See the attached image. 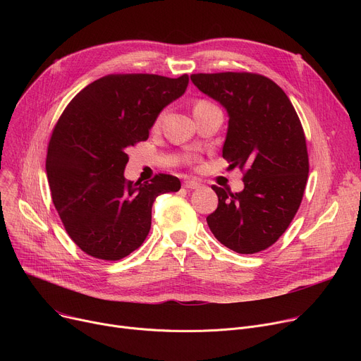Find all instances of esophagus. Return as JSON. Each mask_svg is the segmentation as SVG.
I'll return each mask as SVG.
<instances>
[{
	"label": "esophagus",
	"mask_w": 361,
	"mask_h": 361,
	"mask_svg": "<svg viewBox=\"0 0 361 361\" xmlns=\"http://www.w3.org/2000/svg\"><path fill=\"white\" fill-rule=\"evenodd\" d=\"M183 185H184V188H187V190H193V188H197L200 184L195 180H187V181H184Z\"/></svg>",
	"instance_id": "34e87169"
}]
</instances>
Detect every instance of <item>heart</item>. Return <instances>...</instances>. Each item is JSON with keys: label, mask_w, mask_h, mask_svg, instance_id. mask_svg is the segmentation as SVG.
<instances>
[{"label": "heart", "mask_w": 361, "mask_h": 361, "mask_svg": "<svg viewBox=\"0 0 361 361\" xmlns=\"http://www.w3.org/2000/svg\"><path fill=\"white\" fill-rule=\"evenodd\" d=\"M214 104H211V102H207V101H204V99H200V101H197L196 104H195V106H193V112H196V111H200V109H204V108H209V106H212ZM159 123V118H158V121H157V124Z\"/></svg>", "instance_id": "1"}]
</instances>
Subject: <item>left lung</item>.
I'll return each instance as SVG.
<instances>
[{"instance_id": "8db88e82", "label": "left lung", "mask_w": 361, "mask_h": 361, "mask_svg": "<svg viewBox=\"0 0 361 361\" xmlns=\"http://www.w3.org/2000/svg\"><path fill=\"white\" fill-rule=\"evenodd\" d=\"M195 86L228 112L222 157L244 171V188L212 185L218 207L206 218L225 247L259 253L286 233L309 176L306 136L297 112L275 82L256 73H199Z\"/></svg>"}]
</instances>
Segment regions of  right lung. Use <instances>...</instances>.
Returning <instances> with one entry per match:
<instances>
[{
    "instance_id": "obj_1",
    "label": "right lung",
    "mask_w": 361,
    "mask_h": 361,
    "mask_svg": "<svg viewBox=\"0 0 361 361\" xmlns=\"http://www.w3.org/2000/svg\"><path fill=\"white\" fill-rule=\"evenodd\" d=\"M188 75L108 74L70 101L48 145L52 203L70 238L89 256L120 260L149 234L152 204L181 183L157 174L128 181L127 150L147 140L159 112L185 92Z\"/></svg>"
}]
</instances>
